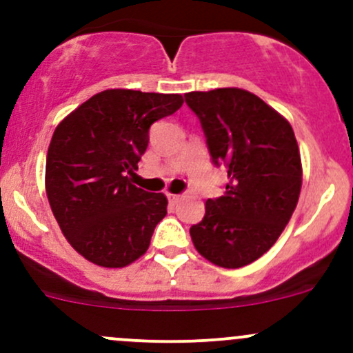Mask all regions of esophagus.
<instances>
[{
    "mask_svg": "<svg viewBox=\"0 0 353 353\" xmlns=\"http://www.w3.org/2000/svg\"><path fill=\"white\" fill-rule=\"evenodd\" d=\"M167 198H169V201L172 203V205H176L177 201L181 199V194H172V193H167Z\"/></svg>",
    "mask_w": 353,
    "mask_h": 353,
    "instance_id": "1",
    "label": "esophagus"
}]
</instances>
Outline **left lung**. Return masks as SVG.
Listing matches in <instances>:
<instances>
[{
    "label": "left lung",
    "instance_id": "left-lung-1",
    "mask_svg": "<svg viewBox=\"0 0 353 353\" xmlns=\"http://www.w3.org/2000/svg\"><path fill=\"white\" fill-rule=\"evenodd\" d=\"M184 99L201 123L212 162L229 174L223 196L206 199L191 239L213 265L241 268L276 243L297 206V140L285 117L243 88L190 92Z\"/></svg>",
    "mask_w": 353,
    "mask_h": 353
}]
</instances>
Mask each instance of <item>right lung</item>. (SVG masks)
Wrapping results in <instances>:
<instances>
[{"instance_id": "1", "label": "right lung", "mask_w": 353, "mask_h": 353, "mask_svg": "<svg viewBox=\"0 0 353 353\" xmlns=\"http://www.w3.org/2000/svg\"><path fill=\"white\" fill-rule=\"evenodd\" d=\"M183 105L179 94L112 88L66 116L46 160V193L68 243L85 259L123 268L145 254L167 198L130 183L155 121Z\"/></svg>"}]
</instances>
